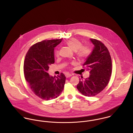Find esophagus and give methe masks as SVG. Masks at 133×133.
<instances>
[{
	"label": "esophagus",
	"instance_id": "34e87169",
	"mask_svg": "<svg viewBox=\"0 0 133 133\" xmlns=\"http://www.w3.org/2000/svg\"><path fill=\"white\" fill-rule=\"evenodd\" d=\"M71 76H72V75L71 74H69V73H66L65 74V77L66 78H69V77H70Z\"/></svg>",
	"mask_w": 133,
	"mask_h": 133
}]
</instances>
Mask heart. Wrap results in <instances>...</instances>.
<instances>
[{"label": "heart", "instance_id": "b5f03b06", "mask_svg": "<svg viewBox=\"0 0 133 133\" xmlns=\"http://www.w3.org/2000/svg\"><path fill=\"white\" fill-rule=\"evenodd\" d=\"M65 43L72 50L75 52L76 56L80 60L85 59L92 53V49L89 46L82 45V43L76 38H70L66 41ZM55 55L58 56V51L55 52Z\"/></svg>", "mask_w": 133, "mask_h": 133}]
</instances>
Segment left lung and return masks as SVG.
Returning a JSON list of instances; mask_svg holds the SVG:
<instances>
[{"mask_svg":"<svg viewBox=\"0 0 133 133\" xmlns=\"http://www.w3.org/2000/svg\"><path fill=\"white\" fill-rule=\"evenodd\" d=\"M94 47L91 55L83 64L90 71V76L81 80L77 85L78 90L85 96H94L108 85L112 74V60L108 48L100 41L90 39Z\"/></svg>","mask_w":133,"mask_h":133,"instance_id":"1","label":"left lung"}]
</instances>
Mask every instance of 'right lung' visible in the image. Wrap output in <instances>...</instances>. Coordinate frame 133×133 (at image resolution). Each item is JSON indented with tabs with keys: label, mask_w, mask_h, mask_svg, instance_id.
Segmentation results:
<instances>
[{
	"label": "right lung",
	"mask_w": 133,
	"mask_h": 133,
	"mask_svg": "<svg viewBox=\"0 0 133 133\" xmlns=\"http://www.w3.org/2000/svg\"><path fill=\"white\" fill-rule=\"evenodd\" d=\"M60 39L44 40L33 45L25 55L23 72L24 77L32 92L45 100L57 98L62 92L66 77L63 73L51 76L48 71L55 62L54 48Z\"/></svg>",
	"instance_id": "add662e5"
}]
</instances>
